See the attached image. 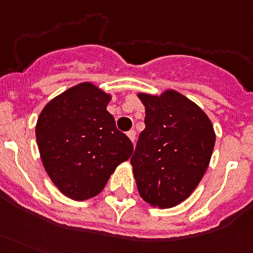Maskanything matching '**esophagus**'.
<instances>
[{"mask_svg": "<svg viewBox=\"0 0 253 253\" xmlns=\"http://www.w3.org/2000/svg\"><path fill=\"white\" fill-rule=\"evenodd\" d=\"M135 131H134V130H130V131H127V136H128V138H130V141L132 142V143H134V141H135Z\"/></svg>", "mask_w": 253, "mask_h": 253, "instance_id": "esophagus-1", "label": "esophagus"}]
</instances>
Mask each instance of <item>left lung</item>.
<instances>
[{
  "label": "left lung",
  "instance_id": "8db88e82",
  "mask_svg": "<svg viewBox=\"0 0 253 253\" xmlns=\"http://www.w3.org/2000/svg\"><path fill=\"white\" fill-rule=\"evenodd\" d=\"M138 98L146 108V127L130 160L138 192L153 207H175L207 171L216 141L212 123L197 104L173 89Z\"/></svg>",
  "mask_w": 253,
  "mask_h": 253
}]
</instances>
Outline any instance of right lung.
<instances>
[{
  "label": "right lung",
  "instance_id": "add662e5",
  "mask_svg": "<svg viewBox=\"0 0 253 253\" xmlns=\"http://www.w3.org/2000/svg\"><path fill=\"white\" fill-rule=\"evenodd\" d=\"M110 99L93 84H78L50 100L37 119L36 139L46 173L61 193L76 201L100 193L134 149L106 110Z\"/></svg>",
  "mask_w": 253,
  "mask_h": 253
}]
</instances>
